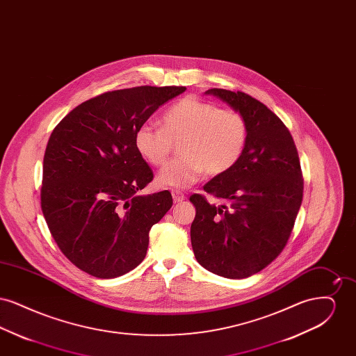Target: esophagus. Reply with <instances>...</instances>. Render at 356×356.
<instances>
[{"instance_id":"obj_1","label":"esophagus","mask_w":356,"mask_h":356,"mask_svg":"<svg viewBox=\"0 0 356 356\" xmlns=\"http://www.w3.org/2000/svg\"><path fill=\"white\" fill-rule=\"evenodd\" d=\"M172 197H173L175 203H181L186 200V195L180 191H172Z\"/></svg>"}]
</instances>
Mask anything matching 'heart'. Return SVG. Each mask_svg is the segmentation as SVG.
Instances as JSON below:
<instances>
[{
    "label": "heart",
    "instance_id": "1",
    "mask_svg": "<svg viewBox=\"0 0 356 356\" xmlns=\"http://www.w3.org/2000/svg\"><path fill=\"white\" fill-rule=\"evenodd\" d=\"M163 128L149 122L137 127L136 151L152 165L168 159L173 141H179L180 157L165 164L156 177L163 188H189L203 177L205 170L219 176L232 170L245 149L248 127L232 109L186 97L173 104L163 115Z\"/></svg>",
    "mask_w": 356,
    "mask_h": 356
}]
</instances>
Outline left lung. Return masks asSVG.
<instances>
[{"mask_svg": "<svg viewBox=\"0 0 356 356\" xmlns=\"http://www.w3.org/2000/svg\"><path fill=\"white\" fill-rule=\"evenodd\" d=\"M247 122L248 140L236 165L192 195L196 208L191 243L200 266L228 279L266 268L287 244L303 199L299 154L287 127L264 104L243 92L208 89Z\"/></svg>", "mask_w": 356, "mask_h": 356, "instance_id": "8db88e82", "label": "left lung"}]
</instances>
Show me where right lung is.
<instances>
[{"label": "right lung", "mask_w": 356, "mask_h": 356, "mask_svg": "<svg viewBox=\"0 0 356 356\" xmlns=\"http://www.w3.org/2000/svg\"><path fill=\"white\" fill-rule=\"evenodd\" d=\"M186 86H137L80 104L53 129L42 167L41 208L61 252L102 279L132 271L149 229L172 207L170 191L140 195L153 179L134 136Z\"/></svg>", "instance_id": "add662e5"}]
</instances>
